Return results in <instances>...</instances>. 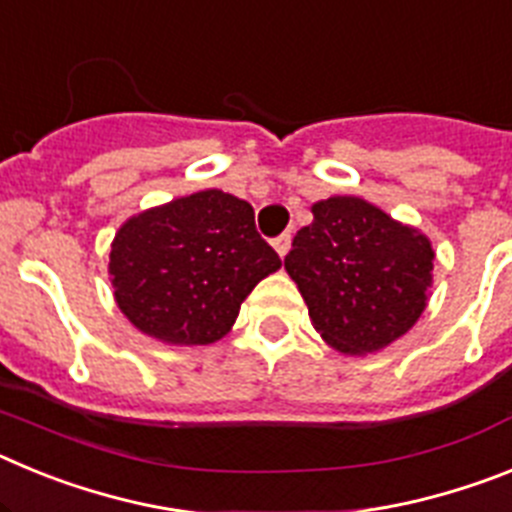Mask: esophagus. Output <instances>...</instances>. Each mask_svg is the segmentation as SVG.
<instances>
[{
    "label": "esophagus",
    "instance_id": "obj_1",
    "mask_svg": "<svg viewBox=\"0 0 512 512\" xmlns=\"http://www.w3.org/2000/svg\"><path fill=\"white\" fill-rule=\"evenodd\" d=\"M289 246H292V235H289V233H282L279 238H274V248H277V253L282 256V259L287 256Z\"/></svg>",
    "mask_w": 512,
    "mask_h": 512
}]
</instances>
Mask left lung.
I'll use <instances>...</instances> for the list:
<instances>
[{
  "label": "left lung",
  "mask_w": 512,
  "mask_h": 512,
  "mask_svg": "<svg viewBox=\"0 0 512 512\" xmlns=\"http://www.w3.org/2000/svg\"><path fill=\"white\" fill-rule=\"evenodd\" d=\"M431 241L361 197L312 205L284 269L295 279L310 320L341 354H374L405 336L428 305Z\"/></svg>",
  "instance_id": "1"
}]
</instances>
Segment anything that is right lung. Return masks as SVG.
<instances>
[{"mask_svg":"<svg viewBox=\"0 0 512 512\" xmlns=\"http://www.w3.org/2000/svg\"><path fill=\"white\" fill-rule=\"evenodd\" d=\"M282 266L256 233L253 207L205 189L120 225L110 282L122 315L171 346H205L233 328L241 302Z\"/></svg>","mask_w":512,"mask_h":512,"instance_id":"right-lung-1","label":"right lung"}]
</instances>
